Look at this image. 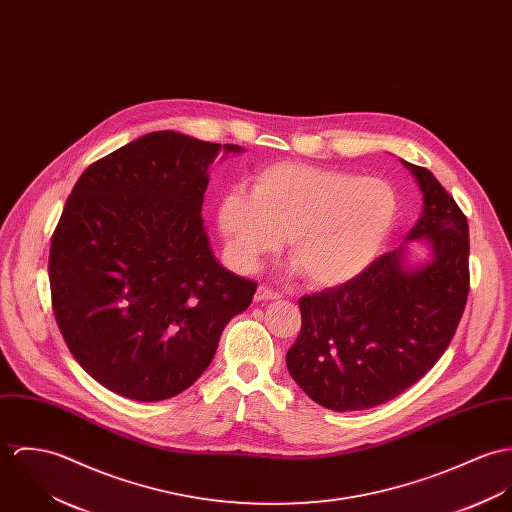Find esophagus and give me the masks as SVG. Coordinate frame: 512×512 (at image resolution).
I'll return each instance as SVG.
<instances>
[{
	"label": "esophagus",
	"instance_id": "1",
	"mask_svg": "<svg viewBox=\"0 0 512 512\" xmlns=\"http://www.w3.org/2000/svg\"><path fill=\"white\" fill-rule=\"evenodd\" d=\"M277 298H281V292L273 290V288L267 286V284H259V288H257V292H255V300H257V302H261V300H277Z\"/></svg>",
	"mask_w": 512,
	"mask_h": 512
}]
</instances>
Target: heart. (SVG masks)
Instances as JSON below:
<instances>
[{"instance_id":"heart-1","label":"heart","mask_w":512,"mask_h":512,"mask_svg":"<svg viewBox=\"0 0 512 512\" xmlns=\"http://www.w3.org/2000/svg\"><path fill=\"white\" fill-rule=\"evenodd\" d=\"M397 208V192L387 180L281 163L257 172L251 192H224L216 222L229 259L241 271L279 251L286 235V253L304 279L334 286L373 261Z\"/></svg>"}]
</instances>
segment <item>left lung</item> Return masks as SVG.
<instances>
[{
  "label": "left lung",
  "instance_id": "obj_1",
  "mask_svg": "<svg viewBox=\"0 0 512 512\" xmlns=\"http://www.w3.org/2000/svg\"><path fill=\"white\" fill-rule=\"evenodd\" d=\"M404 165L424 194L406 239L426 237L434 259L406 271L395 249L351 281L298 300L302 326L286 353L288 373L336 412L373 408L412 387L444 355L465 310L467 218L432 172Z\"/></svg>",
  "mask_w": 512,
  "mask_h": 512
}]
</instances>
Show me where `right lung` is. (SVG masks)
<instances>
[{
    "label": "right lung",
    "mask_w": 512,
    "mask_h": 512,
    "mask_svg": "<svg viewBox=\"0 0 512 512\" xmlns=\"http://www.w3.org/2000/svg\"><path fill=\"white\" fill-rule=\"evenodd\" d=\"M220 149L176 131L143 135L92 163L64 204L49 251L58 330L82 369L121 397L186 391L257 290L208 245L200 212Z\"/></svg>",
    "instance_id": "obj_1"
}]
</instances>
